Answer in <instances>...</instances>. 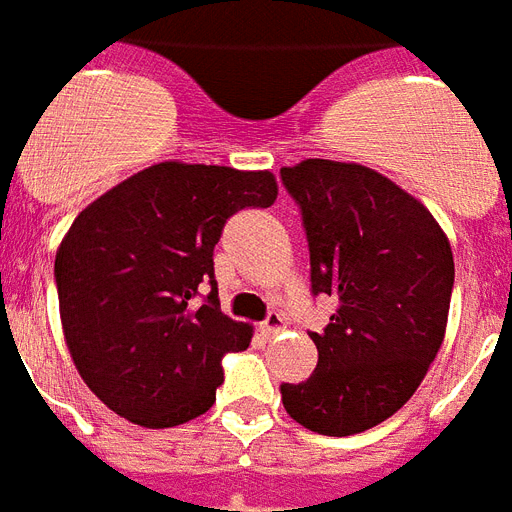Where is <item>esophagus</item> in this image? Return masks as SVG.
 I'll return each mask as SVG.
<instances>
[{
    "label": "esophagus",
    "mask_w": 512,
    "mask_h": 512,
    "mask_svg": "<svg viewBox=\"0 0 512 512\" xmlns=\"http://www.w3.org/2000/svg\"><path fill=\"white\" fill-rule=\"evenodd\" d=\"M282 327H285V320H282V314L280 312H269L267 320H264L259 325V333L264 335V338H275V335L280 333Z\"/></svg>",
    "instance_id": "34e87169"
}]
</instances>
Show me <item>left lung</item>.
<instances>
[{"instance_id": "1", "label": "left lung", "mask_w": 512, "mask_h": 512, "mask_svg": "<svg viewBox=\"0 0 512 512\" xmlns=\"http://www.w3.org/2000/svg\"><path fill=\"white\" fill-rule=\"evenodd\" d=\"M280 179L301 208L312 293L338 301L325 330L309 333L317 367L282 383V404L322 436L362 433L402 410L439 354L452 248L420 200L367 166L309 158Z\"/></svg>"}]
</instances>
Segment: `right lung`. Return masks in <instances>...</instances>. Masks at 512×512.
<instances>
[{
    "label": "right lung",
    "instance_id": "obj_1",
    "mask_svg": "<svg viewBox=\"0 0 512 512\" xmlns=\"http://www.w3.org/2000/svg\"><path fill=\"white\" fill-rule=\"evenodd\" d=\"M275 198L269 171L166 161L76 216L55 256L60 320L73 365L116 415L171 428L211 410L224 354L253 335L219 309L214 245L232 214Z\"/></svg>",
    "mask_w": 512,
    "mask_h": 512
}]
</instances>
